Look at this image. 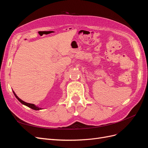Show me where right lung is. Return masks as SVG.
Returning a JSON list of instances; mask_svg holds the SVG:
<instances>
[{
	"mask_svg": "<svg viewBox=\"0 0 148 148\" xmlns=\"http://www.w3.org/2000/svg\"><path fill=\"white\" fill-rule=\"evenodd\" d=\"M13 94H14V95H15V96L16 97V99H17L18 100V101L21 103L22 104H23V105H25V106H27V107H29V108L32 109H33V110H41V109H42V108H41V107H39L36 106L33 104H30V103H27V102H26L23 101V100H21V99H20V98L16 96V94L15 93V92L13 91Z\"/></svg>",
	"mask_w": 148,
	"mask_h": 148,
	"instance_id": "right-lung-1",
	"label": "right lung"
}]
</instances>
